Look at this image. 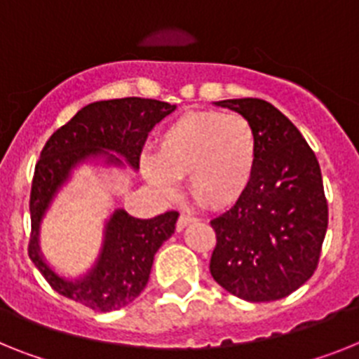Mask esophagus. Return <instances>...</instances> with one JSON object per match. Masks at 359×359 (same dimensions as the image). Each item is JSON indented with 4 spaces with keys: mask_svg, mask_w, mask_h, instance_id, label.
Listing matches in <instances>:
<instances>
[{
    "mask_svg": "<svg viewBox=\"0 0 359 359\" xmlns=\"http://www.w3.org/2000/svg\"><path fill=\"white\" fill-rule=\"evenodd\" d=\"M194 221H195L194 217H189V215H180V217H179V221H177V230H184L186 226L191 224V222H194Z\"/></svg>",
    "mask_w": 359,
    "mask_h": 359,
    "instance_id": "1",
    "label": "esophagus"
}]
</instances>
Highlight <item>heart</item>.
I'll return each instance as SVG.
<instances>
[{"label":"heart","instance_id":"1","mask_svg":"<svg viewBox=\"0 0 359 359\" xmlns=\"http://www.w3.org/2000/svg\"><path fill=\"white\" fill-rule=\"evenodd\" d=\"M257 158V133L246 116L191 111L162 131L156 155H142L140 170L165 197H173L179 179L188 175L189 194L213 210H224L245 197Z\"/></svg>","mask_w":359,"mask_h":359}]
</instances>
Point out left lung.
<instances>
[{"label":"left lung","instance_id":"8db88e82","mask_svg":"<svg viewBox=\"0 0 359 359\" xmlns=\"http://www.w3.org/2000/svg\"><path fill=\"white\" fill-rule=\"evenodd\" d=\"M243 114L259 140L257 170L239 203L212 221L213 279L252 303L287 297L318 268L328 224L319 162L299 129L259 98L215 102Z\"/></svg>","mask_w":359,"mask_h":359}]
</instances>
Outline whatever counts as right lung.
Returning <instances> with one entry per match:
<instances>
[{
  "label": "right lung",
  "mask_w": 359,
  "mask_h": 359,
  "mask_svg": "<svg viewBox=\"0 0 359 359\" xmlns=\"http://www.w3.org/2000/svg\"><path fill=\"white\" fill-rule=\"evenodd\" d=\"M177 105L151 98H116L93 102L54 131L41 149L31 189V243L29 257L54 290L96 312L129 305L146 288L153 257L175 231L177 212L153 219H137L118 208L104 226L100 254L87 273L67 279L60 276L40 250V226L72 171L87 162L138 170L147 133Z\"/></svg>",
  "instance_id": "add662e5"
}]
</instances>
